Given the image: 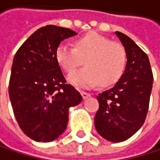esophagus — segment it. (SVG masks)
<instances>
[{
	"mask_svg": "<svg viewBox=\"0 0 160 160\" xmlns=\"http://www.w3.org/2000/svg\"><path fill=\"white\" fill-rule=\"evenodd\" d=\"M81 95H82L83 99H84V100H86L87 98H89V97L91 96L90 93H87V92H85V91H81Z\"/></svg>",
	"mask_w": 160,
	"mask_h": 160,
	"instance_id": "esophagus-1",
	"label": "esophagus"
}]
</instances>
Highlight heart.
Here are the masks:
<instances>
[{
  "instance_id": "b5f03b06",
  "label": "heart",
  "mask_w": 160,
  "mask_h": 160,
  "mask_svg": "<svg viewBox=\"0 0 160 160\" xmlns=\"http://www.w3.org/2000/svg\"><path fill=\"white\" fill-rule=\"evenodd\" d=\"M56 59L62 69L70 73L83 63L86 67L71 73L68 81L75 86L109 87L120 79L126 66V52L117 42L97 33L78 38L74 48L65 44L56 50Z\"/></svg>"
}]
</instances>
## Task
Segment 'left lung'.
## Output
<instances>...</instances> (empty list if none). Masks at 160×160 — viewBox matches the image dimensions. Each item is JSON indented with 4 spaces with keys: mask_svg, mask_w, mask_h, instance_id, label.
I'll use <instances>...</instances> for the list:
<instances>
[{
    "mask_svg": "<svg viewBox=\"0 0 160 160\" xmlns=\"http://www.w3.org/2000/svg\"><path fill=\"white\" fill-rule=\"evenodd\" d=\"M125 48L127 63L116 85L97 97L100 108L95 127L110 142H122L144 124L148 110L153 75L146 52L131 38L115 32Z\"/></svg>",
    "mask_w": 160,
    "mask_h": 160,
    "instance_id": "1",
    "label": "left lung"
}]
</instances>
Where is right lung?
I'll use <instances>...</instances> for the list:
<instances>
[{"mask_svg": "<svg viewBox=\"0 0 160 160\" xmlns=\"http://www.w3.org/2000/svg\"><path fill=\"white\" fill-rule=\"evenodd\" d=\"M71 29L47 25L35 31L17 50L12 66L8 95L13 113L25 135L37 142H52L64 132L68 109L82 96L66 80L56 59Z\"/></svg>", "mask_w": 160, "mask_h": 160, "instance_id": "obj_1", "label": "right lung"}]
</instances>
